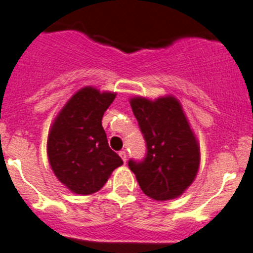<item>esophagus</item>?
<instances>
[{"label": "esophagus", "instance_id": "esophagus-1", "mask_svg": "<svg viewBox=\"0 0 253 253\" xmlns=\"http://www.w3.org/2000/svg\"><path fill=\"white\" fill-rule=\"evenodd\" d=\"M119 156L121 157V159H123V161H124V163H126V161H127L126 151H120V152H119Z\"/></svg>", "mask_w": 253, "mask_h": 253}]
</instances>
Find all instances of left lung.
Wrapping results in <instances>:
<instances>
[{"label":"left lung","instance_id":"8db88e82","mask_svg":"<svg viewBox=\"0 0 253 253\" xmlns=\"http://www.w3.org/2000/svg\"><path fill=\"white\" fill-rule=\"evenodd\" d=\"M133 114L146 141L144 161L128 162L145 195L156 201L181 196L200 167V145L183 108L172 95L156 100L132 97Z\"/></svg>","mask_w":253,"mask_h":253}]
</instances>
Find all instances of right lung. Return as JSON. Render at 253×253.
<instances>
[{
  "label": "right lung",
  "mask_w": 253,
  "mask_h": 253,
  "mask_svg": "<svg viewBox=\"0 0 253 253\" xmlns=\"http://www.w3.org/2000/svg\"><path fill=\"white\" fill-rule=\"evenodd\" d=\"M117 92L94 86L80 89L52 124L47 138L51 169L72 193L90 195L108 181L112 172L124 164L110 150L102 117Z\"/></svg>",
  "instance_id": "add662e5"
}]
</instances>
